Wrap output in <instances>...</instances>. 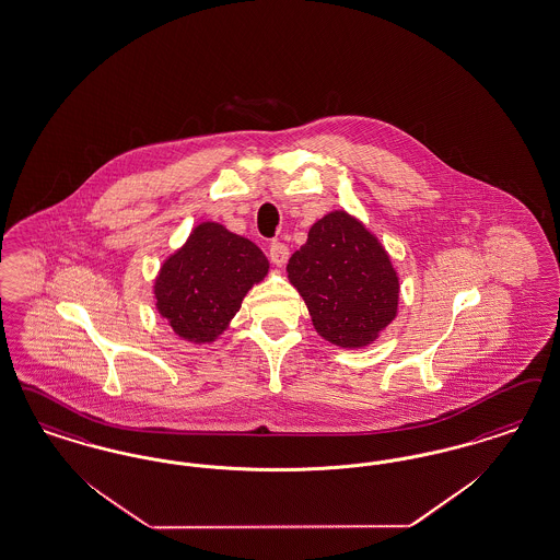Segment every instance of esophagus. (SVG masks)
Returning a JSON list of instances; mask_svg holds the SVG:
<instances>
[{
    "label": "esophagus",
    "mask_w": 560,
    "mask_h": 560,
    "mask_svg": "<svg viewBox=\"0 0 560 560\" xmlns=\"http://www.w3.org/2000/svg\"><path fill=\"white\" fill-rule=\"evenodd\" d=\"M269 256L277 267H283L290 258V249H288V246H283L281 242H272L269 247Z\"/></svg>",
    "instance_id": "34e87169"
}]
</instances>
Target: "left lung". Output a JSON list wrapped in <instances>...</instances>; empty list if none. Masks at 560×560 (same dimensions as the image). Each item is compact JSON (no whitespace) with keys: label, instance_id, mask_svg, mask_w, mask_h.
I'll return each mask as SVG.
<instances>
[{"label":"left lung","instance_id":"left-lung-1","mask_svg":"<svg viewBox=\"0 0 560 560\" xmlns=\"http://www.w3.org/2000/svg\"><path fill=\"white\" fill-rule=\"evenodd\" d=\"M288 279L308 306L316 334L339 348L375 343L398 316L400 277L392 256L341 208L311 226L308 242L288 262Z\"/></svg>","mask_w":560,"mask_h":560}]
</instances>
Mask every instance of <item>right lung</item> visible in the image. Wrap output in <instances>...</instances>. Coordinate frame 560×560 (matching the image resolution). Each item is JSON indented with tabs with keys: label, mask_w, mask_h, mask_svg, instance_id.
I'll list each match as a JSON object with an SVG mask.
<instances>
[{
	"label": "right lung",
	"mask_w": 560,
	"mask_h": 560,
	"mask_svg": "<svg viewBox=\"0 0 560 560\" xmlns=\"http://www.w3.org/2000/svg\"><path fill=\"white\" fill-rule=\"evenodd\" d=\"M269 270V258L254 242L217 221H201L160 265L152 285L156 313L183 341L214 343Z\"/></svg>",
	"instance_id": "obj_1"
}]
</instances>
